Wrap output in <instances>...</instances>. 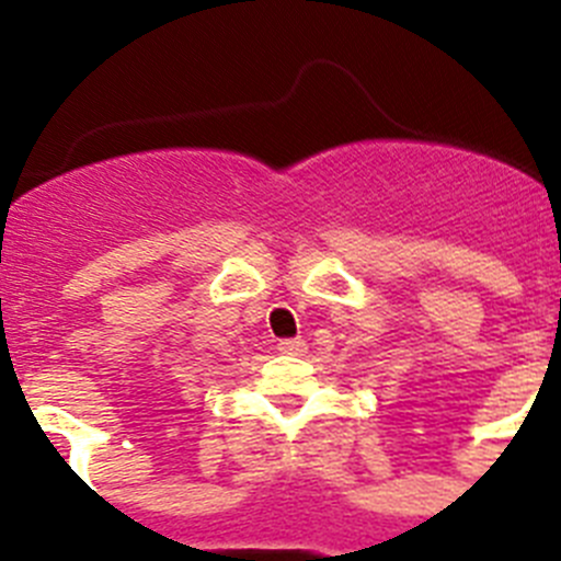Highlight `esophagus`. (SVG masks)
Masks as SVG:
<instances>
[{"label":"esophagus","instance_id":"1","mask_svg":"<svg viewBox=\"0 0 561 561\" xmlns=\"http://www.w3.org/2000/svg\"><path fill=\"white\" fill-rule=\"evenodd\" d=\"M277 351L289 356H304L306 354V342L304 340H280L277 342Z\"/></svg>","mask_w":561,"mask_h":561}]
</instances>
